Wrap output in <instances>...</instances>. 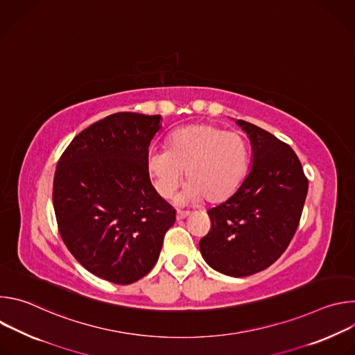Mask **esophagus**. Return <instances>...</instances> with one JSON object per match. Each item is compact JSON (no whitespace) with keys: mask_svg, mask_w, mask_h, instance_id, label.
<instances>
[{"mask_svg":"<svg viewBox=\"0 0 355 355\" xmlns=\"http://www.w3.org/2000/svg\"><path fill=\"white\" fill-rule=\"evenodd\" d=\"M187 216H189V212H188V211H177V219H178V220H182V219H185Z\"/></svg>","mask_w":355,"mask_h":355,"instance_id":"34e87169","label":"esophagus"}]
</instances>
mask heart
<instances>
[{"label": "heart", "mask_w": 355, "mask_h": 355, "mask_svg": "<svg viewBox=\"0 0 355 355\" xmlns=\"http://www.w3.org/2000/svg\"><path fill=\"white\" fill-rule=\"evenodd\" d=\"M156 192L171 198L188 181L178 204H209L230 198L243 184L248 167V147L239 132L222 130L209 123H196L173 132L167 148H153L146 160Z\"/></svg>", "instance_id": "b5f03b06"}]
</instances>
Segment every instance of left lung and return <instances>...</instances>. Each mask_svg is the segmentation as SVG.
<instances>
[{
  "label": "left lung",
  "mask_w": 355,
  "mask_h": 355,
  "mask_svg": "<svg viewBox=\"0 0 355 355\" xmlns=\"http://www.w3.org/2000/svg\"><path fill=\"white\" fill-rule=\"evenodd\" d=\"M251 146L240 188L208 211L200 254L215 271L240 278L268 268L291 243L305 204L308 180L295 151L270 132L237 119Z\"/></svg>",
  "instance_id": "left-lung-1"
}]
</instances>
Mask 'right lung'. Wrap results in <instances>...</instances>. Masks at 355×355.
Instances as JSON below:
<instances>
[{
    "instance_id": "obj_1",
    "label": "right lung",
    "mask_w": 355,
    "mask_h": 355,
    "mask_svg": "<svg viewBox=\"0 0 355 355\" xmlns=\"http://www.w3.org/2000/svg\"><path fill=\"white\" fill-rule=\"evenodd\" d=\"M160 129V115H110L71 140L55 173L53 207L66 247L87 271L114 284L148 274L175 222L146 167Z\"/></svg>"
}]
</instances>
